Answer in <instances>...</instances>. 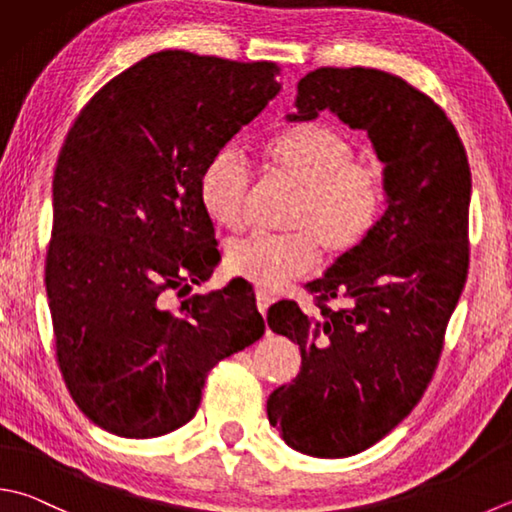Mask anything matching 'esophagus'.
<instances>
[{"label":"esophagus","mask_w":512,"mask_h":512,"mask_svg":"<svg viewBox=\"0 0 512 512\" xmlns=\"http://www.w3.org/2000/svg\"><path fill=\"white\" fill-rule=\"evenodd\" d=\"M274 298L269 296L267 292H263V289H256V305H258V312L260 314H265L267 312V307H269V303H272Z\"/></svg>","instance_id":"esophagus-1"}]
</instances>
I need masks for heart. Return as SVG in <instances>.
<instances>
[{"label": "heart", "instance_id": "heart-1", "mask_svg": "<svg viewBox=\"0 0 512 512\" xmlns=\"http://www.w3.org/2000/svg\"><path fill=\"white\" fill-rule=\"evenodd\" d=\"M265 158L276 176L298 187L287 234H252L227 249L229 274L265 289H281L312 272L323 252H350L379 223L388 196L385 171L356 160L350 140L321 124L289 131L267 144ZM252 171L234 149L218 151L200 173L198 196L218 227L245 223Z\"/></svg>", "mask_w": 512, "mask_h": 512}]
</instances>
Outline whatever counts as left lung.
Listing matches in <instances>:
<instances>
[{
    "label": "left lung",
    "mask_w": 512,
    "mask_h": 512,
    "mask_svg": "<svg viewBox=\"0 0 512 512\" xmlns=\"http://www.w3.org/2000/svg\"><path fill=\"white\" fill-rule=\"evenodd\" d=\"M294 104L287 122L330 111L368 133L388 185L376 227L307 285L321 316L294 301L267 312L303 359L269 394V423L289 448L339 459L381 441L428 388L468 274L472 178L446 113L397 75L323 66L298 82ZM334 297L339 311L324 305Z\"/></svg>",
    "instance_id": "8db88e82"
}]
</instances>
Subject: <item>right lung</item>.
Here are the masks:
<instances>
[{
  "label": "right lung",
  "mask_w": 512,
  "mask_h": 512,
  "mask_svg": "<svg viewBox=\"0 0 512 512\" xmlns=\"http://www.w3.org/2000/svg\"><path fill=\"white\" fill-rule=\"evenodd\" d=\"M274 62L160 51L93 95L53 178L46 294L57 363L95 426L151 439L194 419L214 365L265 334L252 285L189 294L220 260L207 162L281 91Z\"/></svg>",
  "instance_id": "1"
}]
</instances>
